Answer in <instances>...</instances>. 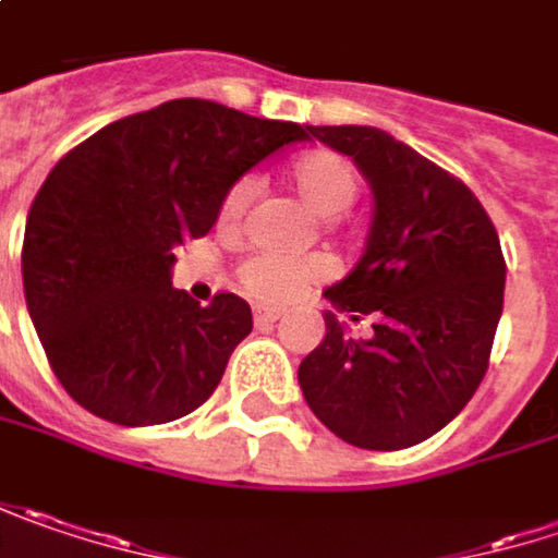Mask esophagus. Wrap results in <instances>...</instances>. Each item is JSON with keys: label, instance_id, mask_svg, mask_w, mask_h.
<instances>
[{"label": "esophagus", "instance_id": "obj_1", "mask_svg": "<svg viewBox=\"0 0 558 558\" xmlns=\"http://www.w3.org/2000/svg\"><path fill=\"white\" fill-rule=\"evenodd\" d=\"M282 317V311H276V307H254V323L257 326H269V323H276Z\"/></svg>", "mask_w": 558, "mask_h": 558}]
</instances>
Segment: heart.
Returning <instances> with one entry per match:
<instances>
[{
  "label": "heart",
  "mask_w": 558,
  "mask_h": 558,
  "mask_svg": "<svg viewBox=\"0 0 558 558\" xmlns=\"http://www.w3.org/2000/svg\"><path fill=\"white\" fill-rule=\"evenodd\" d=\"M292 184L298 187V194L304 197V204L314 209L323 219H336L342 216L345 209L357 201V187L361 179L354 172L349 159L336 154H317L301 156L292 166ZM254 194V182H238L226 204H222V216L226 219H235L241 209L247 207ZM323 272L320 260L314 257H282V254H254L247 257L241 266V286L254 298L260 301H272V304H282V301H292L294 294L301 292L307 282H314Z\"/></svg>",
  "instance_id": "1"
}]
</instances>
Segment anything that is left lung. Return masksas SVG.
Instances as JSON below:
<instances>
[{
  "instance_id": "8db88e82",
  "label": "left lung",
  "mask_w": 558,
  "mask_h": 558,
  "mask_svg": "<svg viewBox=\"0 0 558 558\" xmlns=\"http://www.w3.org/2000/svg\"><path fill=\"white\" fill-rule=\"evenodd\" d=\"M307 141L357 166L374 222L361 260L323 292L332 311L298 367L304 402L357 449L417 446L487 374L506 292L499 235L468 184L379 128L307 125ZM345 310L375 314L371 340L350 339Z\"/></svg>"
}]
</instances>
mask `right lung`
<instances>
[{"label": "right lung", "mask_w": 558, "mask_h": 558, "mask_svg": "<svg viewBox=\"0 0 558 558\" xmlns=\"http://www.w3.org/2000/svg\"><path fill=\"white\" fill-rule=\"evenodd\" d=\"M307 128L209 99H169L99 128L56 162L24 229V298L74 402L154 427L207 402L254 317L172 286L175 247L207 235L235 182Z\"/></svg>", "instance_id": "1"}]
</instances>
